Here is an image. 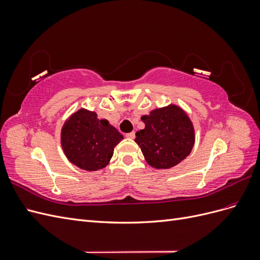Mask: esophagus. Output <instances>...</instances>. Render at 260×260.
<instances>
[{"label": "esophagus", "instance_id": "obj_1", "mask_svg": "<svg viewBox=\"0 0 260 260\" xmlns=\"http://www.w3.org/2000/svg\"><path fill=\"white\" fill-rule=\"evenodd\" d=\"M125 137H127L128 139H135V137H136V133L135 132H129V133H127V135H125Z\"/></svg>", "mask_w": 260, "mask_h": 260}]
</instances>
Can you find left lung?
I'll return each instance as SVG.
<instances>
[{"label": "left lung", "instance_id": "1", "mask_svg": "<svg viewBox=\"0 0 260 260\" xmlns=\"http://www.w3.org/2000/svg\"><path fill=\"white\" fill-rule=\"evenodd\" d=\"M145 128L136 133L148 165L157 169L176 166L191 153L194 145V129L186 114L178 106L154 109L143 116Z\"/></svg>", "mask_w": 260, "mask_h": 260}]
</instances>
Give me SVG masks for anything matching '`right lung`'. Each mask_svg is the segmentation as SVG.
Here are the masks:
<instances>
[{
	"mask_svg": "<svg viewBox=\"0 0 260 260\" xmlns=\"http://www.w3.org/2000/svg\"><path fill=\"white\" fill-rule=\"evenodd\" d=\"M122 139L106 119H98L95 113L86 109L70 116L61 129V146L67 158L88 171L104 168Z\"/></svg>",
	"mask_w": 260,
	"mask_h": 260,
	"instance_id": "obj_1",
	"label": "right lung"
}]
</instances>
